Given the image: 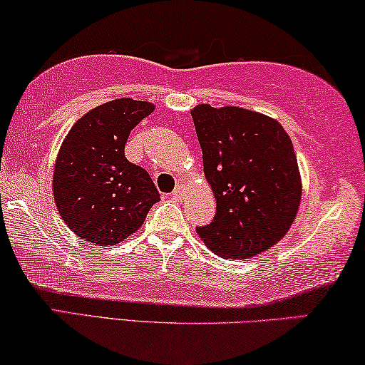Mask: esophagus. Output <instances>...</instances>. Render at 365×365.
Listing matches in <instances>:
<instances>
[{
    "instance_id": "34e87169",
    "label": "esophagus",
    "mask_w": 365,
    "mask_h": 365,
    "mask_svg": "<svg viewBox=\"0 0 365 365\" xmlns=\"http://www.w3.org/2000/svg\"><path fill=\"white\" fill-rule=\"evenodd\" d=\"M184 196H186V189H184V186H181V184H179V186L173 191L171 197L176 199V201H182Z\"/></svg>"
}]
</instances>
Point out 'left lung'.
<instances>
[{
    "label": "left lung",
    "mask_w": 365,
    "mask_h": 365,
    "mask_svg": "<svg viewBox=\"0 0 365 365\" xmlns=\"http://www.w3.org/2000/svg\"><path fill=\"white\" fill-rule=\"evenodd\" d=\"M204 176L216 197L211 224L196 227L226 259H249L286 236L302 196L297 158L276 119L237 106L191 111Z\"/></svg>",
    "instance_id": "1"
}]
</instances>
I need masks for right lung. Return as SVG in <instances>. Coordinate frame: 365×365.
Instances as JSON below:
<instances>
[{
    "mask_svg": "<svg viewBox=\"0 0 365 365\" xmlns=\"http://www.w3.org/2000/svg\"><path fill=\"white\" fill-rule=\"evenodd\" d=\"M154 104L113 99L79 118L59 148L53 196L74 234L98 246H114L143 226L159 192L148 171L129 163V133Z\"/></svg>",
    "mask_w": 365,
    "mask_h": 365,
    "instance_id": "add662e5",
    "label": "right lung"
}]
</instances>
